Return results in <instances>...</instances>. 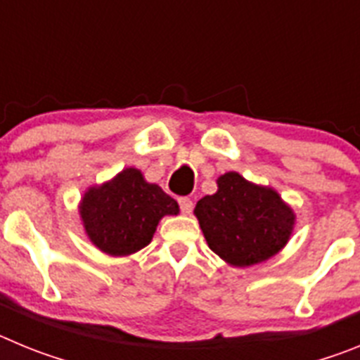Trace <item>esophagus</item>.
<instances>
[{"label": "esophagus", "mask_w": 360, "mask_h": 360, "mask_svg": "<svg viewBox=\"0 0 360 360\" xmlns=\"http://www.w3.org/2000/svg\"><path fill=\"white\" fill-rule=\"evenodd\" d=\"M178 205L182 209L184 214H189L193 211V200L187 198V196H182V198H178Z\"/></svg>", "instance_id": "1"}]
</instances>
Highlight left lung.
<instances>
[{
    "label": "left lung",
    "mask_w": 360,
    "mask_h": 360,
    "mask_svg": "<svg viewBox=\"0 0 360 360\" xmlns=\"http://www.w3.org/2000/svg\"><path fill=\"white\" fill-rule=\"evenodd\" d=\"M209 249L234 266L262 263L287 245L294 212L270 187L225 173L218 191L203 196L195 207Z\"/></svg>",
    "instance_id": "8db88e82"
}]
</instances>
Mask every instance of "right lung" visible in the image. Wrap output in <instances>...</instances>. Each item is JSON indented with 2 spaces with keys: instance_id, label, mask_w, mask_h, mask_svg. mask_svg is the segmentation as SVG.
Here are the masks:
<instances>
[{
  "instance_id": "add662e5",
  "label": "right lung",
  "mask_w": 360,
  "mask_h": 360,
  "mask_svg": "<svg viewBox=\"0 0 360 360\" xmlns=\"http://www.w3.org/2000/svg\"><path fill=\"white\" fill-rule=\"evenodd\" d=\"M86 234L110 256H128L144 249L165 214H178L176 200L142 173L128 167L101 187H90L81 202Z\"/></svg>"
}]
</instances>
